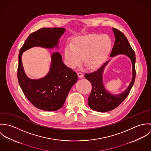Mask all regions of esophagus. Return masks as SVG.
<instances>
[{
  "instance_id": "1",
  "label": "esophagus",
  "mask_w": 151,
  "mask_h": 151,
  "mask_svg": "<svg viewBox=\"0 0 151 151\" xmlns=\"http://www.w3.org/2000/svg\"><path fill=\"white\" fill-rule=\"evenodd\" d=\"M77 74H78V77L79 78H83V77H84V75H83V74L82 73H80V72H79V73H77Z\"/></svg>"
}]
</instances>
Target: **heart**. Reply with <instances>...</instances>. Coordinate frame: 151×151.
I'll return each mask as SVG.
<instances>
[{"instance_id":"1","label":"heart","mask_w":151,"mask_h":151,"mask_svg":"<svg viewBox=\"0 0 151 151\" xmlns=\"http://www.w3.org/2000/svg\"><path fill=\"white\" fill-rule=\"evenodd\" d=\"M111 45V41L106 35L89 34L77 37L65 47V59L71 68L80 65L83 58L88 68H95L105 61Z\"/></svg>"}]
</instances>
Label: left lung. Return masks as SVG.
Returning a JSON list of instances; mask_svg holds the SVG:
<instances>
[{
  "label": "left lung",
  "mask_w": 151,
  "mask_h": 151,
  "mask_svg": "<svg viewBox=\"0 0 151 151\" xmlns=\"http://www.w3.org/2000/svg\"><path fill=\"white\" fill-rule=\"evenodd\" d=\"M113 31L116 40L110 56L125 55L129 58L132 65V80L129 86L124 92L114 95L108 92L103 83V71L110 60L105 62L95 71L86 73L85 77L92 84V91L88 98V105L91 109L96 111L106 112L119 106L128 96L135 81L136 74L135 52L123 32L116 28H113Z\"/></svg>",
  "instance_id": "obj_1"
}]
</instances>
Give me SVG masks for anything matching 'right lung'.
I'll list each match as a JSON object with an SVG mask.
<instances>
[{
	"label": "right lung",
	"instance_id": "add662e5",
	"mask_svg": "<svg viewBox=\"0 0 151 151\" xmlns=\"http://www.w3.org/2000/svg\"><path fill=\"white\" fill-rule=\"evenodd\" d=\"M63 28H42L31 33L20 50L17 77L22 91L28 100L36 108L55 111L62 108L71 88L77 81L76 72L63 63L61 55H51V65L47 75L38 80L26 76L22 64V54L32 47L52 49L58 47L59 40L64 34Z\"/></svg>",
	"mask_w": 151,
	"mask_h": 151
}]
</instances>
